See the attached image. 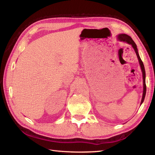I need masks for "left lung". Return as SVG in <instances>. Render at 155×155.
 Masks as SVG:
<instances>
[{
	"label": "left lung",
	"instance_id": "left-lung-1",
	"mask_svg": "<svg viewBox=\"0 0 155 155\" xmlns=\"http://www.w3.org/2000/svg\"><path fill=\"white\" fill-rule=\"evenodd\" d=\"M117 39L120 41H124V42H127L128 44H130L131 46H133V48H134L135 51L136 52V54H137V57L139 60V62H140V65L141 66V71H142V74H143V96H142V98H141V104H142V103L144 101V98H145V96H146V72H145V68H144V65L142 61L140 58V55H139L138 53V51H137V45H136L135 43L134 42V41L132 40V38H130L129 35H127V34H120L118 36H117Z\"/></svg>",
	"mask_w": 155,
	"mask_h": 155
}]
</instances>
